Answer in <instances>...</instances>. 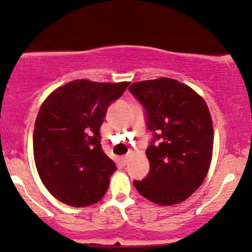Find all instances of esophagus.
I'll return each mask as SVG.
<instances>
[{"label": "esophagus", "instance_id": "1", "mask_svg": "<svg viewBox=\"0 0 252 252\" xmlns=\"http://www.w3.org/2000/svg\"><path fill=\"white\" fill-rule=\"evenodd\" d=\"M121 162H122L123 164H126V162H128V156H122V158H120Z\"/></svg>", "mask_w": 252, "mask_h": 252}]
</instances>
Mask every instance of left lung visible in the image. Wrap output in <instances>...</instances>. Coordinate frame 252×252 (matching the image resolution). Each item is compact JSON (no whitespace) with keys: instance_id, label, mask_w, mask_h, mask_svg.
Wrapping results in <instances>:
<instances>
[{"instance_id":"obj_1","label":"left lung","mask_w":252,"mask_h":252,"mask_svg":"<svg viewBox=\"0 0 252 252\" xmlns=\"http://www.w3.org/2000/svg\"><path fill=\"white\" fill-rule=\"evenodd\" d=\"M129 90L146 108L147 126L154 131L146 152L150 172L134 186L158 205L180 204L201 186L212 161L209 106L192 88L172 78L132 83Z\"/></svg>"}]
</instances>
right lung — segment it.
<instances>
[{"instance_id":"obj_1","label":"right lung","mask_w":252,"mask_h":252,"mask_svg":"<svg viewBox=\"0 0 252 252\" xmlns=\"http://www.w3.org/2000/svg\"><path fill=\"white\" fill-rule=\"evenodd\" d=\"M129 84L77 79L43 100L34 126V161L42 184L59 201L85 207L108 190L117 168L102 150L99 130L110 103Z\"/></svg>"}]
</instances>
